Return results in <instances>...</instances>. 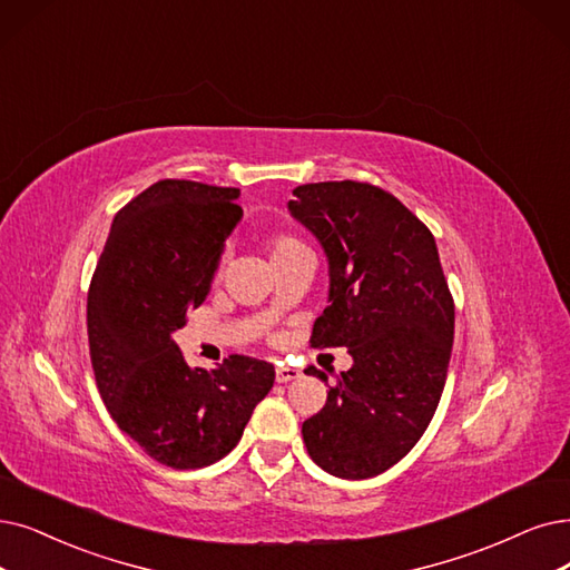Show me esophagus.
<instances>
[{
    "label": "esophagus",
    "instance_id": "1",
    "mask_svg": "<svg viewBox=\"0 0 570 570\" xmlns=\"http://www.w3.org/2000/svg\"><path fill=\"white\" fill-rule=\"evenodd\" d=\"M299 376H302V372L297 367H289V364H278V367H276V381L278 383H287V381H294Z\"/></svg>",
    "mask_w": 570,
    "mask_h": 570
}]
</instances>
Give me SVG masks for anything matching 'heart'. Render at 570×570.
<instances>
[{
    "label": "heart",
    "mask_w": 570,
    "mask_h": 570,
    "mask_svg": "<svg viewBox=\"0 0 570 570\" xmlns=\"http://www.w3.org/2000/svg\"><path fill=\"white\" fill-rule=\"evenodd\" d=\"M297 245H302L297 238L283 236V234H281V236H273V238H268V243H266L271 259H273V257H278L281 253H285V249H289V247H297Z\"/></svg>",
    "instance_id": "obj_1"
}]
</instances>
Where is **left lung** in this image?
<instances>
[{
	"label": "left lung",
	"mask_w": 570,
	"mask_h": 570,
	"mask_svg": "<svg viewBox=\"0 0 570 570\" xmlns=\"http://www.w3.org/2000/svg\"><path fill=\"white\" fill-rule=\"evenodd\" d=\"M287 208L321 240L330 262V306L313 348L344 346L325 406L304 421L308 456L341 480H370L402 461L440 404L453 299L428 226L367 181H317L292 191ZM327 381V374L308 367Z\"/></svg>",
	"instance_id": "left-lung-1"
}]
</instances>
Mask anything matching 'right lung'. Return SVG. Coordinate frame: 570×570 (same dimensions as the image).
I'll return each mask as SVG.
<instances>
[{
	"instance_id": "right-lung-1",
	"label": "right lung",
	"mask_w": 570,
	"mask_h": 570,
	"mask_svg": "<svg viewBox=\"0 0 570 570\" xmlns=\"http://www.w3.org/2000/svg\"><path fill=\"white\" fill-rule=\"evenodd\" d=\"M240 189L161 179L111 222L88 289V346L107 412L147 456L196 470L229 453L276 381L271 362L229 355L189 367L173 334L206 302Z\"/></svg>"
}]
</instances>
